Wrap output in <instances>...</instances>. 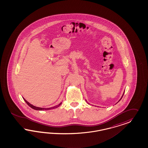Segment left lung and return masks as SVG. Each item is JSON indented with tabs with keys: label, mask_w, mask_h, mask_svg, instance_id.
Segmentation results:
<instances>
[{
	"label": "left lung",
	"mask_w": 148,
	"mask_h": 148,
	"mask_svg": "<svg viewBox=\"0 0 148 148\" xmlns=\"http://www.w3.org/2000/svg\"><path fill=\"white\" fill-rule=\"evenodd\" d=\"M124 92H125V91H124ZM124 93H123V95H122V97H121V98L120 99V100H119V101H118V102H119V101H120V100H121V98H123V95H124Z\"/></svg>",
	"instance_id": "left-lung-1"
}]
</instances>
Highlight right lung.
<instances>
[{
    "label": "right lung",
    "mask_w": 148,
    "mask_h": 148,
    "mask_svg": "<svg viewBox=\"0 0 148 148\" xmlns=\"http://www.w3.org/2000/svg\"><path fill=\"white\" fill-rule=\"evenodd\" d=\"M23 99H24V100L25 101V103L30 107V108H33V109H34V110H38V111H43V110H51V109H53V108H58L61 105V103H59L58 105H56V106H54V107H53V108H38V107H36V106H34V105H32L31 103H29L28 101H27V100L25 99L24 98H23Z\"/></svg>",
    "instance_id": "right-lung-1"
}]
</instances>
